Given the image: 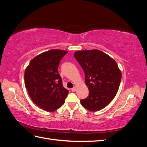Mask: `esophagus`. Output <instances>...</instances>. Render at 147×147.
<instances>
[{"label": "esophagus", "instance_id": "1", "mask_svg": "<svg viewBox=\"0 0 147 147\" xmlns=\"http://www.w3.org/2000/svg\"><path fill=\"white\" fill-rule=\"evenodd\" d=\"M76 90H77V88L75 86V87L72 88V90H72V92H75V91H76Z\"/></svg>", "mask_w": 147, "mask_h": 147}]
</instances>
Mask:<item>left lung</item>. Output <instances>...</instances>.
Here are the masks:
<instances>
[{"mask_svg": "<svg viewBox=\"0 0 147 147\" xmlns=\"http://www.w3.org/2000/svg\"><path fill=\"white\" fill-rule=\"evenodd\" d=\"M74 57L84 71L90 91L87 98L80 100L82 105L91 112L105 108L116 96L121 82L116 61L98 50L77 51Z\"/></svg>", "mask_w": 147, "mask_h": 147, "instance_id": "obj_1", "label": "left lung"}]
</instances>
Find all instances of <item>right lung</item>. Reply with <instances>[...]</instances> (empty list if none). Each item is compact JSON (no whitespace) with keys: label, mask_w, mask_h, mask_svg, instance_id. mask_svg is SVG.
Wrapping results in <instances>:
<instances>
[{"label":"right lung","mask_w":147,"mask_h":147,"mask_svg":"<svg viewBox=\"0 0 147 147\" xmlns=\"http://www.w3.org/2000/svg\"><path fill=\"white\" fill-rule=\"evenodd\" d=\"M67 53L57 49L43 52L34 57L25 69V86L31 100L47 112L60 108L68 95L57 70Z\"/></svg>","instance_id":"add662e5"}]
</instances>
